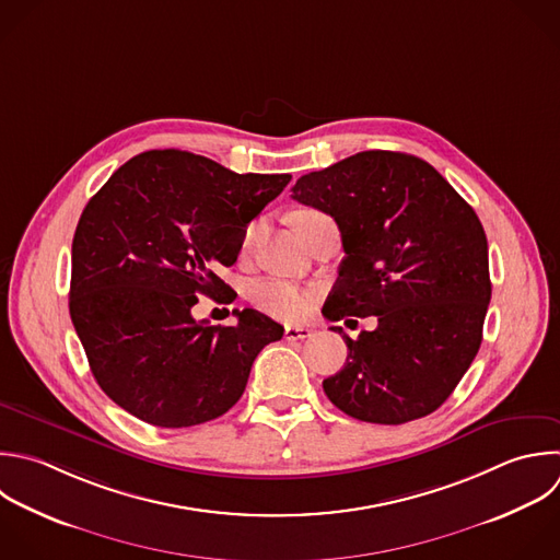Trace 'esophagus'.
<instances>
[{
	"mask_svg": "<svg viewBox=\"0 0 560 560\" xmlns=\"http://www.w3.org/2000/svg\"><path fill=\"white\" fill-rule=\"evenodd\" d=\"M313 328H308V326H287L284 328V337L289 339V341H300V339H308V337H313Z\"/></svg>",
	"mask_w": 560,
	"mask_h": 560,
	"instance_id": "34e87169",
	"label": "esophagus"
}]
</instances>
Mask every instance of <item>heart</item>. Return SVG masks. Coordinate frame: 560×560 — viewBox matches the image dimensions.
<instances>
[{"label": "heart", "mask_w": 560, "mask_h": 560, "mask_svg": "<svg viewBox=\"0 0 560 560\" xmlns=\"http://www.w3.org/2000/svg\"><path fill=\"white\" fill-rule=\"evenodd\" d=\"M315 217H319V212H315V210H295L291 214V223L298 230L300 225L308 223ZM258 232H260V221H252L243 230V241H241L243 249H249L254 245ZM308 298H311V293L306 289H302L289 280H278V278L260 280L252 287V300L260 311H265L271 317L289 319V322L300 319L306 313Z\"/></svg>", "instance_id": "b5f03b06"}]
</instances>
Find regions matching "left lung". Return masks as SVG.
Segmentation results:
<instances>
[{
    "instance_id": "left-lung-1",
    "label": "left lung",
    "mask_w": 560,
    "mask_h": 560,
    "mask_svg": "<svg viewBox=\"0 0 560 560\" xmlns=\"http://www.w3.org/2000/svg\"><path fill=\"white\" fill-rule=\"evenodd\" d=\"M295 201L335 219L346 258L324 315H376L324 378L343 413L402 424L435 411L479 343L490 302L488 243L475 210L424 160L363 151L302 175Z\"/></svg>"
}]
</instances>
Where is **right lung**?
I'll use <instances>...</instances> for the list:
<instances>
[{"instance_id":"obj_1","label":"right lung","mask_w":560,"mask_h":560,"mask_svg":"<svg viewBox=\"0 0 560 560\" xmlns=\"http://www.w3.org/2000/svg\"><path fill=\"white\" fill-rule=\"evenodd\" d=\"M291 175H238L188 151H147L90 199L72 243L70 315L103 392L166 429L223 416L258 352L284 328L245 308L234 326L192 317L230 287L243 230Z\"/></svg>"}]
</instances>
